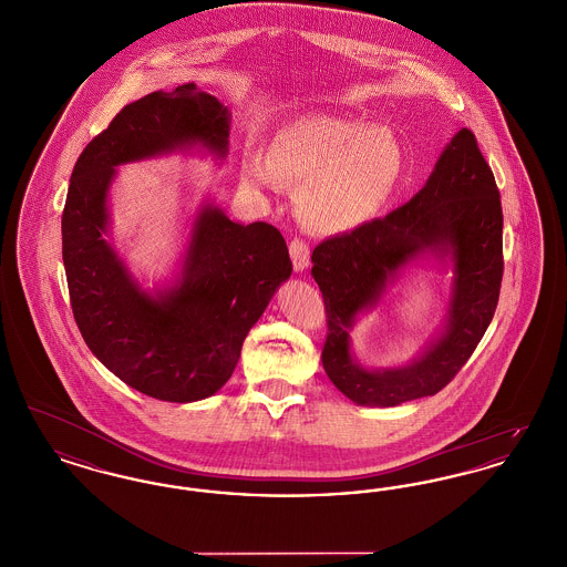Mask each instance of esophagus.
<instances>
[{
    "instance_id": "1",
    "label": "esophagus",
    "mask_w": 567,
    "mask_h": 567,
    "mask_svg": "<svg viewBox=\"0 0 567 567\" xmlns=\"http://www.w3.org/2000/svg\"><path fill=\"white\" fill-rule=\"evenodd\" d=\"M289 252H291V261H293V270L303 271L310 266V246L303 240H291L289 244Z\"/></svg>"
}]
</instances>
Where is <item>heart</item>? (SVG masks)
<instances>
[{
    "instance_id": "obj_1",
    "label": "heart",
    "mask_w": 567,
    "mask_h": 567,
    "mask_svg": "<svg viewBox=\"0 0 567 567\" xmlns=\"http://www.w3.org/2000/svg\"><path fill=\"white\" fill-rule=\"evenodd\" d=\"M404 172V151L389 127L336 114H303L285 125L270 155H250L244 176L274 185L278 176L301 185L299 220L324 236L347 234L372 220Z\"/></svg>"
}]
</instances>
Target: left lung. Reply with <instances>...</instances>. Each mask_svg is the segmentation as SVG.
Instances as JSON below:
<instances>
[{
    "instance_id": "1",
    "label": "left lung",
    "mask_w": 567,
    "mask_h": 567,
    "mask_svg": "<svg viewBox=\"0 0 567 567\" xmlns=\"http://www.w3.org/2000/svg\"><path fill=\"white\" fill-rule=\"evenodd\" d=\"M504 215L493 172L470 130L442 151L432 176L402 208L352 231L327 238L312 252V276L327 312L323 368L357 405L404 404L442 391L485 336L504 274ZM432 254L454 264V291L445 331L412 364L368 371L350 352L357 313L410 260Z\"/></svg>"
}]
</instances>
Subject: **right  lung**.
<instances>
[{
    "label": "right lung",
    "instance_id": "right-lung-1",
    "mask_svg": "<svg viewBox=\"0 0 567 567\" xmlns=\"http://www.w3.org/2000/svg\"><path fill=\"white\" fill-rule=\"evenodd\" d=\"M229 123V109L195 82L148 93L86 144L70 178L61 243L76 324L114 377L163 402L215 395L293 266L276 227L261 220L244 227L204 204L178 280L153 296L106 240L110 185L116 165L195 144L225 159Z\"/></svg>",
    "mask_w": 567,
    "mask_h": 567
}]
</instances>
